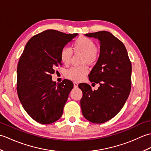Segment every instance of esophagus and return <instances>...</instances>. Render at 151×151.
I'll return each mask as SVG.
<instances>
[{
    "label": "esophagus",
    "instance_id": "esophagus-1",
    "mask_svg": "<svg viewBox=\"0 0 151 151\" xmlns=\"http://www.w3.org/2000/svg\"><path fill=\"white\" fill-rule=\"evenodd\" d=\"M73 84H74V87H75V88H77V87H78V84L77 82H73Z\"/></svg>",
    "mask_w": 151,
    "mask_h": 151
}]
</instances>
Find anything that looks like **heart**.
<instances>
[{
	"mask_svg": "<svg viewBox=\"0 0 151 151\" xmlns=\"http://www.w3.org/2000/svg\"><path fill=\"white\" fill-rule=\"evenodd\" d=\"M74 52L83 54V62L89 64L94 63L99 58V51L95 47L94 41L86 37H80L72 45ZM60 60L64 65H67L70 61L72 52L70 49L64 47L61 50ZM88 67L86 65L73 66L67 69L65 76L75 81H81L88 73Z\"/></svg>",
	"mask_w": 151,
	"mask_h": 151,
	"instance_id": "1",
	"label": "heart"
}]
</instances>
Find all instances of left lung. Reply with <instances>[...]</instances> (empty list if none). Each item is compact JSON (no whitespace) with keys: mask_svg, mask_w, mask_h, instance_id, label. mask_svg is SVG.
Here are the masks:
<instances>
[{"mask_svg":"<svg viewBox=\"0 0 151 151\" xmlns=\"http://www.w3.org/2000/svg\"><path fill=\"white\" fill-rule=\"evenodd\" d=\"M100 43V54L89 75L90 82L99 84L92 91L88 84L78 86L82 91L81 106L84 117L93 123H103L123 107L131 89L132 65L124 44L107 31L86 34Z\"/></svg>","mask_w":151,"mask_h":151,"instance_id":"8db88e82","label":"left lung"}]
</instances>
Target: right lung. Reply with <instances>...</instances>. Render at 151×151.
Masks as SVG:
<instances>
[{
	"mask_svg": "<svg viewBox=\"0 0 151 151\" xmlns=\"http://www.w3.org/2000/svg\"><path fill=\"white\" fill-rule=\"evenodd\" d=\"M78 34L47 30L28 41L17 65V91L27 114L36 121L47 124L58 120L73 84L63 80L56 84L51 75L62 65L60 52Z\"/></svg>",
	"mask_w": 151,
	"mask_h": 151,
	"instance_id": "add662e5",
	"label": "right lung"
}]
</instances>
